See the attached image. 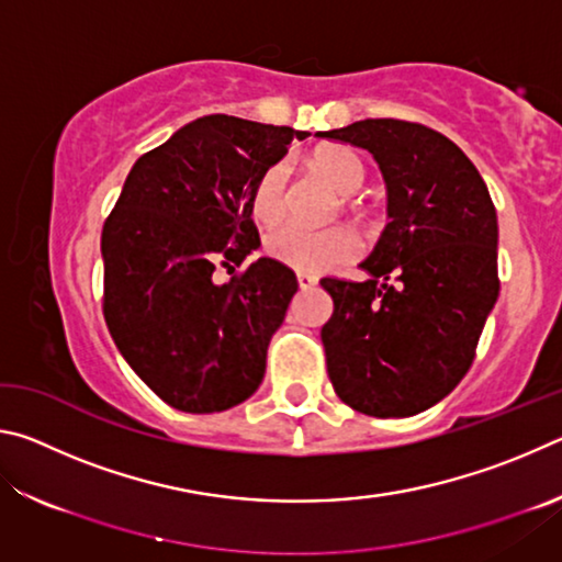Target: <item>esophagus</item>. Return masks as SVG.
Returning <instances> with one entry per match:
<instances>
[{
    "mask_svg": "<svg viewBox=\"0 0 562 562\" xmlns=\"http://www.w3.org/2000/svg\"><path fill=\"white\" fill-rule=\"evenodd\" d=\"M297 284H300V290H312L317 284V278L307 272H297Z\"/></svg>",
    "mask_w": 562,
    "mask_h": 562,
    "instance_id": "esophagus-1",
    "label": "esophagus"
}]
</instances>
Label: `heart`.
Returning <instances> with one entry per match:
<instances>
[{
    "label": "heart",
    "instance_id": "heart-1",
    "mask_svg": "<svg viewBox=\"0 0 562 562\" xmlns=\"http://www.w3.org/2000/svg\"><path fill=\"white\" fill-rule=\"evenodd\" d=\"M312 166L335 186L341 195H355L367 180V168L355 150L329 146L317 150ZM252 217L262 225L280 223L288 213V168L272 164L255 178L250 193ZM272 260L300 272H327L351 262L361 252V237L347 225L312 231L302 225H284L272 231L265 240Z\"/></svg>",
    "mask_w": 562,
    "mask_h": 562
}]
</instances>
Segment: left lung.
I'll list each match as a JSON object with an SVG mask.
<instances>
[{
    "label": "left lung",
    "mask_w": 562,
    "mask_h": 562,
    "mask_svg": "<svg viewBox=\"0 0 562 562\" xmlns=\"http://www.w3.org/2000/svg\"><path fill=\"white\" fill-rule=\"evenodd\" d=\"M317 136L367 148L389 193L359 265L369 280H319L335 302L322 327L329 382L361 414L414 416L473 364L501 290L496 207L463 150L422 123L364 119Z\"/></svg>",
    "instance_id": "obj_1"
}]
</instances>
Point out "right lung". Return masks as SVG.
<instances>
[{"label": "right lung", "instance_id": "add662e5", "mask_svg": "<svg viewBox=\"0 0 562 562\" xmlns=\"http://www.w3.org/2000/svg\"><path fill=\"white\" fill-rule=\"evenodd\" d=\"M307 131L203 116L140 156L103 223V317L123 359L168 406L225 412L255 394L294 272L258 250L250 193ZM225 267L234 278L214 280Z\"/></svg>", "mask_w": 562, "mask_h": 562}]
</instances>
